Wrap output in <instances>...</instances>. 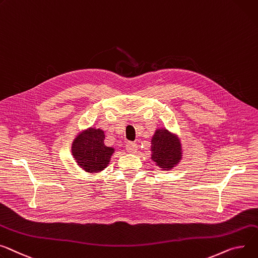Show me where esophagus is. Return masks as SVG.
<instances>
[{
    "mask_svg": "<svg viewBox=\"0 0 258 258\" xmlns=\"http://www.w3.org/2000/svg\"><path fill=\"white\" fill-rule=\"evenodd\" d=\"M125 148H126L127 152L135 153V152H137V149H138V145H137V143H135V142H127L125 145Z\"/></svg>",
    "mask_w": 258,
    "mask_h": 258,
    "instance_id": "obj_1",
    "label": "esophagus"
}]
</instances>
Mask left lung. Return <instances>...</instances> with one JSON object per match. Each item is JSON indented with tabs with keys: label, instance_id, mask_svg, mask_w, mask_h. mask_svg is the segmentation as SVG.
Listing matches in <instances>:
<instances>
[{
	"label": "left lung",
	"instance_id": "8db88e82",
	"mask_svg": "<svg viewBox=\"0 0 258 258\" xmlns=\"http://www.w3.org/2000/svg\"><path fill=\"white\" fill-rule=\"evenodd\" d=\"M151 160L162 170H170L182 158L181 144L175 134L166 128H159L151 139Z\"/></svg>",
	"mask_w": 258,
	"mask_h": 258
}]
</instances>
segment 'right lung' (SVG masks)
Masks as SVG:
<instances>
[{
  "instance_id": "add662e5",
  "label": "right lung",
  "mask_w": 258,
  "mask_h": 258,
  "mask_svg": "<svg viewBox=\"0 0 258 258\" xmlns=\"http://www.w3.org/2000/svg\"><path fill=\"white\" fill-rule=\"evenodd\" d=\"M105 133L90 127L80 133L72 145V153L77 164L86 172L97 173L109 165L115 149L104 143Z\"/></svg>"
}]
</instances>
